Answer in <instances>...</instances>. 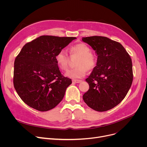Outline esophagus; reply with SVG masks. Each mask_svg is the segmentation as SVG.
<instances>
[{"label":"esophagus","mask_w":147,"mask_h":147,"mask_svg":"<svg viewBox=\"0 0 147 147\" xmlns=\"http://www.w3.org/2000/svg\"><path fill=\"white\" fill-rule=\"evenodd\" d=\"M73 82L74 83H80L82 82V80H73Z\"/></svg>","instance_id":"obj_1"}]
</instances>
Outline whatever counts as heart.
I'll list each match as a JSON object with an SVG mask.
<instances>
[{"mask_svg":"<svg viewBox=\"0 0 147 147\" xmlns=\"http://www.w3.org/2000/svg\"><path fill=\"white\" fill-rule=\"evenodd\" d=\"M69 52L71 56H78L76 60V67L68 69L65 73L67 77L72 79H80L86 75V69H93L96 64V57L91 53V50L84 43L76 44L70 48ZM56 63L59 69L65 70L68 67V56L64 50L59 51L55 57Z\"/></svg>","mask_w":147,"mask_h":147,"instance_id":"obj_1","label":"heart"}]
</instances>
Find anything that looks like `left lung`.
I'll return each instance as SVG.
<instances>
[{"label":"left lung","instance_id":"1","mask_svg":"<svg viewBox=\"0 0 147 147\" xmlns=\"http://www.w3.org/2000/svg\"><path fill=\"white\" fill-rule=\"evenodd\" d=\"M82 41L98 56L96 65L86 79L89 89L83 99L95 111L109 110L121 102L132 85V59L120 43L108 37H82Z\"/></svg>","mask_w":147,"mask_h":147}]
</instances>
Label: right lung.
<instances>
[{
	"label": "right lung",
	"instance_id": "add662e5",
	"mask_svg": "<svg viewBox=\"0 0 147 147\" xmlns=\"http://www.w3.org/2000/svg\"><path fill=\"white\" fill-rule=\"evenodd\" d=\"M76 38L41 36L23 46L14 62L13 85L27 105L47 111L62 101L72 81L61 74L55 57Z\"/></svg>",
	"mask_w": 147,
	"mask_h": 147
}]
</instances>
